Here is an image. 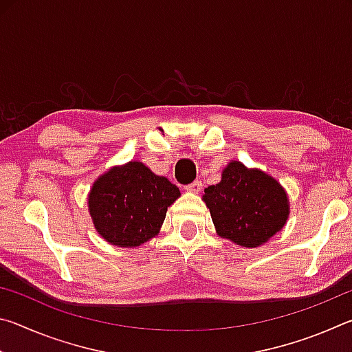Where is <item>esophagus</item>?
Instances as JSON below:
<instances>
[{"label": "esophagus", "mask_w": 352, "mask_h": 352, "mask_svg": "<svg viewBox=\"0 0 352 352\" xmlns=\"http://www.w3.org/2000/svg\"><path fill=\"white\" fill-rule=\"evenodd\" d=\"M184 189L188 190V192H192V194H199L201 190V182L200 180H195L190 184H188V186H184Z\"/></svg>", "instance_id": "1"}]
</instances>
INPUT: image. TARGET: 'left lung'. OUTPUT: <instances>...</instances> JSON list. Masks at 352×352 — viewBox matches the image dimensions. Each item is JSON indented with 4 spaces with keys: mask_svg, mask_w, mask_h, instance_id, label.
<instances>
[{
    "mask_svg": "<svg viewBox=\"0 0 352 352\" xmlns=\"http://www.w3.org/2000/svg\"><path fill=\"white\" fill-rule=\"evenodd\" d=\"M201 200L211 212L216 233L236 245H264L284 228L290 214L287 192L276 178L231 160L217 184Z\"/></svg>",
    "mask_w": 352,
    "mask_h": 352,
    "instance_id": "obj_1",
    "label": "left lung"
}]
</instances>
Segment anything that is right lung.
<instances>
[{"label":"right lung","instance_id":"right-lung-1","mask_svg":"<svg viewBox=\"0 0 352 352\" xmlns=\"http://www.w3.org/2000/svg\"><path fill=\"white\" fill-rule=\"evenodd\" d=\"M180 189L144 163L113 166L93 183L88 212L100 237L111 245L135 248L160 233Z\"/></svg>","mask_w":352,"mask_h":352}]
</instances>
